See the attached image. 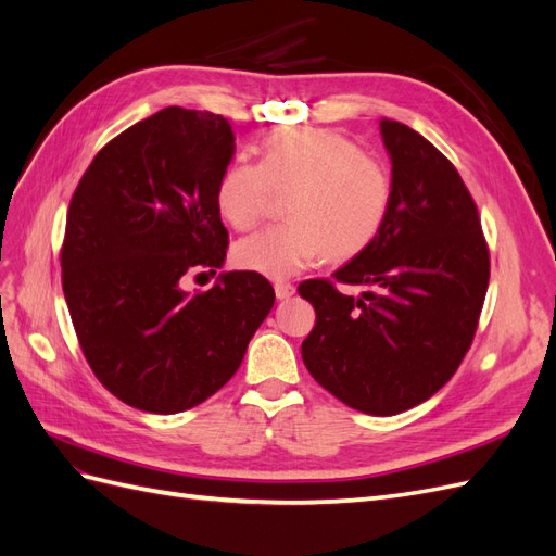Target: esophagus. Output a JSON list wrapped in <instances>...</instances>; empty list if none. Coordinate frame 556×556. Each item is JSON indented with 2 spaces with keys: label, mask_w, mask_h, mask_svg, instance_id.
I'll return each instance as SVG.
<instances>
[{
  "label": "esophagus",
  "mask_w": 556,
  "mask_h": 556,
  "mask_svg": "<svg viewBox=\"0 0 556 556\" xmlns=\"http://www.w3.org/2000/svg\"><path fill=\"white\" fill-rule=\"evenodd\" d=\"M274 290H276V296H278L280 301H282V299H290V296L296 292L292 282H282V280L274 285Z\"/></svg>",
  "instance_id": "obj_1"
}]
</instances>
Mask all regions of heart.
<instances>
[{
    "mask_svg": "<svg viewBox=\"0 0 556 556\" xmlns=\"http://www.w3.org/2000/svg\"><path fill=\"white\" fill-rule=\"evenodd\" d=\"M274 192L290 194L288 223L241 239L233 262L280 280L323 252L329 262H348L371 248L390 215L394 182L380 160L364 155L343 134L285 127L264 139L260 162L237 160L217 178V211L245 231L262 220Z\"/></svg>",
    "mask_w": 556,
    "mask_h": 556,
    "instance_id": "1",
    "label": "heart"
}]
</instances>
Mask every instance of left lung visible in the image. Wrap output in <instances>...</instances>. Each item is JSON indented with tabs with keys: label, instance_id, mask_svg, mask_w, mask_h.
I'll list each match as a JSON object with an SVG mask.
<instances>
[{
	"label": "left lung",
	"instance_id": "1",
	"mask_svg": "<svg viewBox=\"0 0 556 556\" xmlns=\"http://www.w3.org/2000/svg\"><path fill=\"white\" fill-rule=\"evenodd\" d=\"M380 134L392 162V208L371 248L333 274L368 292L350 296L325 278L301 282L299 294L315 308L301 357L345 406L396 415L459 368L490 285V250L476 201L441 150L387 117Z\"/></svg>",
	"mask_w": 556,
	"mask_h": 556
}]
</instances>
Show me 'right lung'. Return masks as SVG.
<instances>
[{
    "label": "right lung",
    "mask_w": 556,
    "mask_h": 556,
    "mask_svg": "<svg viewBox=\"0 0 556 556\" xmlns=\"http://www.w3.org/2000/svg\"><path fill=\"white\" fill-rule=\"evenodd\" d=\"M233 150L223 115L162 109L99 150L72 197L64 299L94 376L131 408L174 415L213 396L274 308L260 274L182 288L225 264L215 185Z\"/></svg>",
    "instance_id": "add662e5"
}]
</instances>
